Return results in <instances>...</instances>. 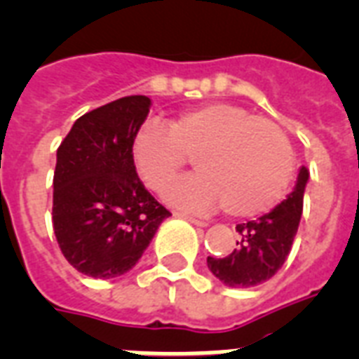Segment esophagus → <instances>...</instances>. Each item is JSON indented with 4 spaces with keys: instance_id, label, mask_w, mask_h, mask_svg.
I'll use <instances>...</instances> for the list:
<instances>
[{
    "instance_id": "1",
    "label": "esophagus",
    "mask_w": 359,
    "mask_h": 359,
    "mask_svg": "<svg viewBox=\"0 0 359 359\" xmlns=\"http://www.w3.org/2000/svg\"><path fill=\"white\" fill-rule=\"evenodd\" d=\"M176 216H180V218H185V220H189L191 224H194V226H200V227H205L207 226V222L200 220V218H194V216L191 215H187V212H174Z\"/></svg>"
}]
</instances>
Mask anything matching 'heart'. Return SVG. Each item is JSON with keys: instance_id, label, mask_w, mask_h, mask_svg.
I'll return each instance as SVG.
<instances>
[{"instance_id": "1", "label": "heart", "mask_w": 359, "mask_h": 359, "mask_svg": "<svg viewBox=\"0 0 359 359\" xmlns=\"http://www.w3.org/2000/svg\"><path fill=\"white\" fill-rule=\"evenodd\" d=\"M133 165L144 185L163 191L187 158L198 172L165 192L172 205L231 216H257L283 200L293 177V148L275 123L229 102L187 109L167 126L147 123L132 143Z\"/></svg>"}]
</instances>
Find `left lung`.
<instances>
[{
    "label": "left lung",
    "mask_w": 359,
    "mask_h": 359,
    "mask_svg": "<svg viewBox=\"0 0 359 359\" xmlns=\"http://www.w3.org/2000/svg\"><path fill=\"white\" fill-rule=\"evenodd\" d=\"M306 167H301L297 183L288 198L257 220L238 224L236 248L224 259L207 257V266L216 279L231 288H251L271 279L292 250L303 215Z\"/></svg>",
    "instance_id": "8db88e82"
}]
</instances>
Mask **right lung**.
Wrapping results in <instances>:
<instances>
[{
    "label": "right lung",
    "instance_id": "1",
    "mask_svg": "<svg viewBox=\"0 0 359 359\" xmlns=\"http://www.w3.org/2000/svg\"><path fill=\"white\" fill-rule=\"evenodd\" d=\"M150 104L130 95L91 109L56 150L53 229L67 262L93 279L130 271L170 216L144 189L132 158Z\"/></svg>",
    "mask_w": 359,
    "mask_h": 359
}]
</instances>
